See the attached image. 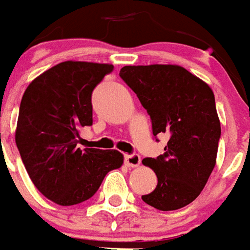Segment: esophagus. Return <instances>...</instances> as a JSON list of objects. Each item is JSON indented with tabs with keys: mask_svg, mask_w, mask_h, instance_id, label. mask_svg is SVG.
Wrapping results in <instances>:
<instances>
[{
	"mask_svg": "<svg viewBox=\"0 0 250 250\" xmlns=\"http://www.w3.org/2000/svg\"><path fill=\"white\" fill-rule=\"evenodd\" d=\"M125 163H126V166H129V167H137V166H140V163H141V159H140L137 153L125 155Z\"/></svg>",
	"mask_w": 250,
	"mask_h": 250,
	"instance_id": "esophagus-1",
	"label": "esophagus"
}]
</instances>
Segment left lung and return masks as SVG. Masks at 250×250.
<instances>
[{"instance_id":"1","label":"left lung","mask_w":250,"mask_h":250,"mask_svg":"<svg viewBox=\"0 0 250 250\" xmlns=\"http://www.w3.org/2000/svg\"><path fill=\"white\" fill-rule=\"evenodd\" d=\"M120 77L149 114L156 141L159 134L168 136L164 153L143 162L157 176L156 188L143 201L163 211L190 205L206 186L218 152L221 124L211 88L179 65H125Z\"/></svg>"}]
</instances>
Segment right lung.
I'll use <instances>...</instances> for the list:
<instances>
[{
    "label": "right lung",
    "instance_id": "1",
    "mask_svg": "<svg viewBox=\"0 0 250 250\" xmlns=\"http://www.w3.org/2000/svg\"><path fill=\"white\" fill-rule=\"evenodd\" d=\"M113 68L63 62L37 77L22 95L16 144L33 185L60 206L90 199L106 173L124 163L116 149L77 146L81 128L93 125V90Z\"/></svg>",
    "mask_w": 250,
    "mask_h": 250
}]
</instances>
